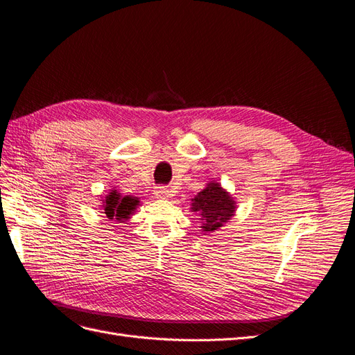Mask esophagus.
Segmentation results:
<instances>
[{"instance_id": "esophagus-1", "label": "esophagus", "mask_w": 355, "mask_h": 355, "mask_svg": "<svg viewBox=\"0 0 355 355\" xmlns=\"http://www.w3.org/2000/svg\"><path fill=\"white\" fill-rule=\"evenodd\" d=\"M155 196H156L157 199H169V198H173V191H171V190L166 189V187H159V189H156V191H155Z\"/></svg>"}]
</instances>
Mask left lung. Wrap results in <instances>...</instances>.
<instances>
[{
  "label": "left lung",
  "instance_id": "8db88e82",
  "mask_svg": "<svg viewBox=\"0 0 355 355\" xmlns=\"http://www.w3.org/2000/svg\"><path fill=\"white\" fill-rule=\"evenodd\" d=\"M236 200L218 181H209L207 187L191 199L190 209L198 214L202 232L211 233L220 230L236 214Z\"/></svg>",
  "mask_w": 355,
  "mask_h": 355
}]
</instances>
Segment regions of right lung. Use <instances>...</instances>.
<instances>
[{
    "label": "right lung",
    "mask_w": 355,
    "mask_h": 355,
    "mask_svg": "<svg viewBox=\"0 0 355 355\" xmlns=\"http://www.w3.org/2000/svg\"><path fill=\"white\" fill-rule=\"evenodd\" d=\"M101 211L106 215L109 221L116 223H125L131 218V215L140 207V200L135 196H122V194L116 190L112 189L105 198L101 199Z\"/></svg>",
    "instance_id": "obj_1"
}]
</instances>
